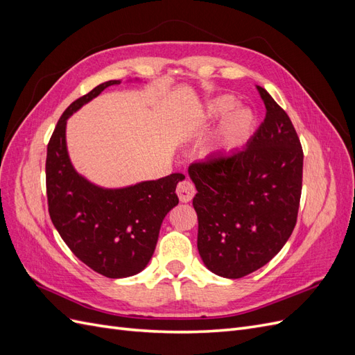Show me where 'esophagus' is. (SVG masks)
Wrapping results in <instances>:
<instances>
[{"label": "esophagus", "instance_id": "34e87169", "mask_svg": "<svg viewBox=\"0 0 355 355\" xmlns=\"http://www.w3.org/2000/svg\"><path fill=\"white\" fill-rule=\"evenodd\" d=\"M176 194L182 202H189L196 196V187L191 180L185 179L179 182V185L176 188Z\"/></svg>", "mask_w": 355, "mask_h": 355}]
</instances>
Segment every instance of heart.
<instances>
[{"mask_svg":"<svg viewBox=\"0 0 355 355\" xmlns=\"http://www.w3.org/2000/svg\"><path fill=\"white\" fill-rule=\"evenodd\" d=\"M235 105H237V102H235L232 96H220V98L214 99L209 103L204 116H206V120L209 121H216L219 118L227 115L235 108ZM253 124L254 115L252 114V111L244 108L235 110L230 116L225 118V121L219 127V130L214 135L213 142L210 145V151L213 154L232 153L234 149H237L243 145V142L245 141L253 128Z\"/></svg>","mask_w":355,"mask_h":355,"instance_id":"heart-1","label":"heart"}]
</instances>
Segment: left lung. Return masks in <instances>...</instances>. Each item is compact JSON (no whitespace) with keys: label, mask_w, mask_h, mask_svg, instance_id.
I'll return each instance as SVG.
<instances>
[{"label":"left lung","mask_w":355,"mask_h":355,"mask_svg":"<svg viewBox=\"0 0 355 355\" xmlns=\"http://www.w3.org/2000/svg\"><path fill=\"white\" fill-rule=\"evenodd\" d=\"M263 123L247 146L189 166L197 194V247L211 272L241 278L259 270L292 235L302 192L304 151L286 111L265 89Z\"/></svg>","instance_id":"left-lung-1"}]
</instances>
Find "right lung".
<instances>
[{
    "instance_id": "obj_1",
    "label": "right lung",
    "mask_w": 355,
    "mask_h": 355,
    "mask_svg": "<svg viewBox=\"0 0 355 355\" xmlns=\"http://www.w3.org/2000/svg\"><path fill=\"white\" fill-rule=\"evenodd\" d=\"M114 84L120 81L99 84L59 118L47 145L46 187L51 222L71 252L98 274L124 278L141 272L153 257L161 223L179 202L176 185L185 176L173 173L105 189L75 171L67 149V120Z\"/></svg>"
}]
</instances>
